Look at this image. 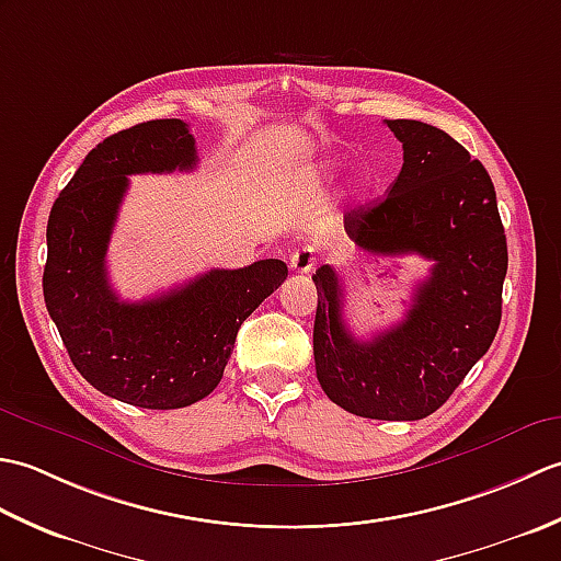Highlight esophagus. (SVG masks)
Wrapping results in <instances>:
<instances>
[{
  "label": "esophagus",
  "mask_w": 561,
  "mask_h": 561,
  "mask_svg": "<svg viewBox=\"0 0 561 561\" xmlns=\"http://www.w3.org/2000/svg\"><path fill=\"white\" fill-rule=\"evenodd\" d=\"M289 267H291L294 272H299V274L313 272V267H316V250H313V248H299V250H294L291 257H289Z\"/></svg>",
  "instance_id": "obj_1"
}]
</instances>
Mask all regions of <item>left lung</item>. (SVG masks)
Listing matches in <instances>:
<instances>
[{"label":"left lung","mask_w":561,"mask_h":561,"mask_svg":"<svg viewBox=\"0 0 561 561\" xmlns=\"http://www.w3.org/2000/svg\"><path fill=\"white\" fill-rule=\"evenodd\" d=\"M402 141L388 197L344 214L354 245L374 255L432 260L396 328L356 340L342 318L335 267L313 274L316 374L325 396L356 416L424 420L490 350L502 323L508 250L490 173L444 129L386 121Z\"/></svg>","instance_id":"left-lung-1"}]
</instances>
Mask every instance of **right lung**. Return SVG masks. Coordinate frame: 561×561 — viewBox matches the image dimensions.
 I'll use <instances>...</instances> for the list:
<instances>
[{"instance_id": "1", "label": "right lung", "mask_w": 561, "mask_h": 561, "mask_svg": "<svg viewBox=\"0 0 561 561\" xmlns=\"http://www.w3.org/2000/svg\"><path fill=\"white\" fill-rule=\"evenodd\" d=\"M183 121H149L103 139L47 219L43 296L71 364L89 383L145 410L187 408L219 386L238 328L287 279L282 260L209 270L147 301H121L105 270L127 175L193 171Z\"/></svg>"}]
</instances>
